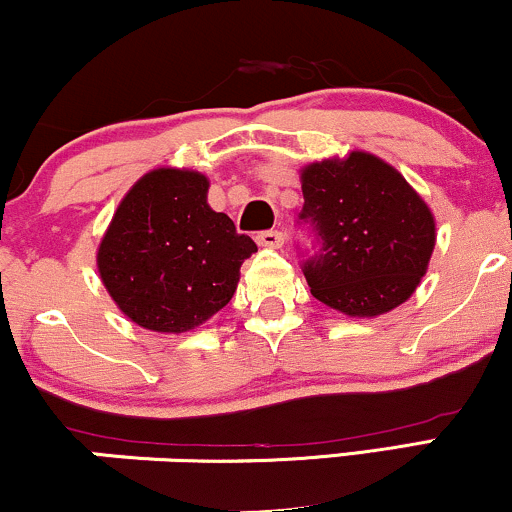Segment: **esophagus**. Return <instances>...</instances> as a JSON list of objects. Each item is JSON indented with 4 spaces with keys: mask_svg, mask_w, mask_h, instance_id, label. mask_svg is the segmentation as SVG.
<instances>
[{
    "mask_svg": "<svg viewBox=\"0 0 512 512\" xmlns=\"http://www.w3.org/2000/svg\"><path fill=\"white\" fill-rule=\"evenodd\" d=\"M257 245H262V248H269V250H279L281 245H284V233L279 231H262L257 233Z\"/></svg>",
    "mask_w": 512,
    "mask_h": 512,
    "instance_id": "34e87169",
    "label": "esophagus"
}]
</instances>
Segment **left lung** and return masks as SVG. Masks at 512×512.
<instances>
[{
    "label": "left lung",
    "mask_w": 512,
    "mask_h": 512,
    "mask_svg": "<svg viewBox=\"0 0 512 512\" xmlns=\"http://www.w3.org/2000/svg\"><path fill=\"white\" fill-rule=\"evenodd\" d=\"M303 211L317 252L303 262L310 293L349 317L402 305L426 274L436 221L402 173L383 158L351 151L301 170Z\"/></svg>",
    "instance_id": "8db88e82"
}]
</instances>
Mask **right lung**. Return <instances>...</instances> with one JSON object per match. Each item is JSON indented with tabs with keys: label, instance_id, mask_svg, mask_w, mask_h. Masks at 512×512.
<instances>
[{
	"label": "right lung",
	"instance_id": "add662e5",
	"mask_svg": "<svg viewBox=\"0 0 512 512\" xmlns=\"http://www.w3.org/2000/svg\"><path fill=\"white\" fill-rule=\"evenodd\" d=\"M197 170L156 168L132 185L98 248V272L129 320L151 332L195 330L233 298L240 264L257 252L207 204Z\"/></svg>",
	"mask_w": 512,
	"mask_h": 512
}]
</instances>
